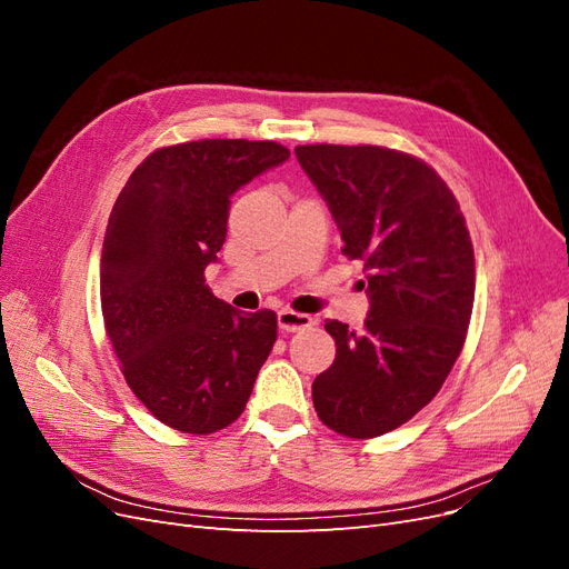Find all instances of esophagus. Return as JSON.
<instances>
[{"label": "esophagus", "mask_w": 569, "mask_h": 569, "mask_svg": "<svg viewBox=\"0 0 569 569\" xmlns=\"http://www.w3.org/2000/svg\"><path fill=\"white\" fill-rule=\"evenodd\" d=\"M278 325L282 332H301V330H306V327L313 325V318L306 313L289 311V308H282V311L278 313Z\"/></svg>", "instance_id": "obj_1"}]
</instances>
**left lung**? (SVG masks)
<instances>
[{
    "instance_id": "obj_1",
    "label": "left lung",
    "mask_w": 569,
    "mask_h": 569,
    "mask_svg": "<svg viewBox=\"0 0 569 569\" xmlns=\"http://www.w3.org/2000/svg\"><path fill=\"white\" fill-rule=\"evenodd\" d=\"M363 263L370 311L360 332L327 320L335 363L313 382L318 418L351 439L408 422L435 399L462 351L475 301V253L460 206L432 166L358 144L295 149Z\"/></svg>"
}]
</instances>
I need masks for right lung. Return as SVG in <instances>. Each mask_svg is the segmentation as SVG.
<instances>
[{"label":"right lung","mask_w":569,"mask_h":569,"mask_svg":"<svg viewBox=\"0 0 569 569\" xmlns=\"http://www.w3.org/2000/svg\"><path fill=\"white\" fill-rule=\"evenodd\" d=\"M287 159L268 140L163 147L113 203L99 278L107 335L132 393L178 432L211 435L242 416L278 339V316L234 311L203 270L226 242L230 197Z\"/></svg>","instance_id":"right-lung-1"}]
</instances>
